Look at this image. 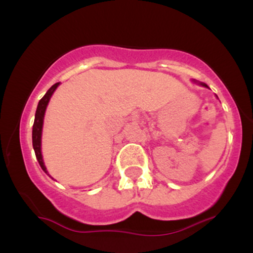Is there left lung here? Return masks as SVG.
<instances>
[{
    "instance_id": "left-lung-1",
    "label": "left lung",
    "mask_w": 253,
    "mask_h": 253,
    "mask_svg": "<svg viewBox=\"0 0 253 253\" xmlns=\"http://www.w3.org/2000/svg\"><path fill=\"white\" fill-rule=\"evenodd\" d=\"M202 85H203V86H207V84H203V83H202ZM207 88H208V86H207Z\"/></svg>"
}]
</instances>
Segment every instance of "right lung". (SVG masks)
Masks as SVG:
<instances>
[{
  "instance_id": "add662e5",
  "label": "right lung",
  "mask_w": 253,
  "mask_h": 253,
  "mask_svg": "<svg viewBox=\"0 0 253 253\" xmlns=\"http://www.w3.org/2000/svg\"><path fill=\"white\" fill-rule=\"evenodd\" d=\"M58 85H59V82L53 84V85H52L51 88L47 90V92L43 95V97L42 98V100L39 101V103H38L36 118H34V124H33V130H32V141H33L34 152H36V157H37L38 162H39L40 167H42V169L45 171L46 173H47V170H46L45 164H43L42 156V129L43 115H45L46 107H47L48 101H50L52 94H53V91L57 89Z\"/></svg>"
}]
</instances>
